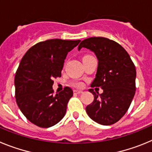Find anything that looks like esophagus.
Listing matches in <instances>:
<instances>
[{"mask_svg":"<svg viewBox=\"0 0 152 152\" xmlns=\"http://www.w3.org/2000/svg\"><path fill=\"white\" fill-rule=\"evenodd\" d=\"M82 91H78V90H75L74 91V94H81Z\"/></svg>","mask_w":152,"mask_h":152,"instance_id":"obj_1","label":"esophagus"}]
</instances>
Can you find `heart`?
<instances>
[{"label": "heart", "mask_w": 152, "mask_h": 152, "mask_svg": "<svg viewBox=\"0 0 152 152\" xmlns=\"http://www.w3.org/2000/svg\"><path fill=\"white\" fill-rule=\"evenodd\" d=\"M88 56H85L84 58L88 57ZM73 84H74V86H75V87H77V88H80V87H81V86H82V83L77 82V81H76V82H74Z\"/></svg>", "instance_id": "heart-1"}]
</instances>
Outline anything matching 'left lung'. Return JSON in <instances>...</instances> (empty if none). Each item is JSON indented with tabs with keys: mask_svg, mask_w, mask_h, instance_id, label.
<instances>
[{
	"mask_svg": "<svg viewBox=\"0 0 152 152\" xmlns=\"http://www.w3.org/2000/svg\"><path fill=\"white\" fill-rule=\"evenodd\" d=\"M87 48L96 55L98 67L91 88H101L102 94L90 89L94 100L86 107L91 119L109 126L118 122L129 108L135 93L136 70L128 52L113 40L91 37L83 40L78 50Z\"/></svg>",
	"mask_w": 152,
	"mask_h": 152,
	"instance_id": "left-lung-1",
	"label": "left lung"
}]
</instances>
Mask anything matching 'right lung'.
<instances>
[{"label":"right lung","instance_id":"right-lung-1","mask_svg":"<svg viewBox=\"0 0 152 152\" xmlns=\"http://www.w3.org/2000/svg\"><path fill=\"white\" fill-rule=\"evenodd\" d=\"M80 42L45 40L31 47L22 58L14 79L16 101L26 119L36 126L49 128L65 115L73 91L65 87L53 94V80L61 77L68 52Z\"/></svg>","mask_w":152,"mask_h":152}]
</instances>
